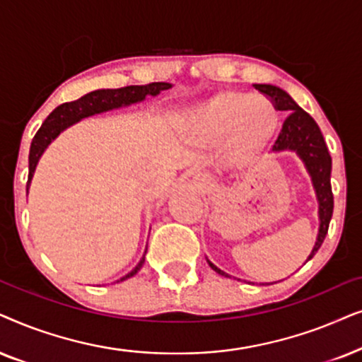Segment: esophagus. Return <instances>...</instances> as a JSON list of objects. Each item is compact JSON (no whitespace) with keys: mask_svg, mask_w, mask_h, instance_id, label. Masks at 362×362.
<instances>
[{"mask_svg":"<svg viewBox=\"0 0 362 362\" xmlns=\"http://www.w3.org/2000/svg\"><path fill=\"white\" fill-rule=\"evenodd\" d=\"M195 178H199V180H200V175H197V177H195Z\"/></svg>","mask_w":362,"mask_h":362,"instance_id":"34e87169","label":"esophagus"}]
</instances>
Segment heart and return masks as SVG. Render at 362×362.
Masks as SVG:
<instances>
[{
  "instance_id": "b5f03b06",
  "label": "heart",
  "mask_w": 362,
  "mask_h": 362,
  "mask_svg": "<svg viewBox=\"0 0 362 362\" xmlns=\"http://www.w3.org/2000/svg\"><path fill=\"white\" fill-rule=\"evenodd\" d=\"M278 110L268 99L238 90H221L197 105L187 120V136L200 146L226 142L230 162H252L278 129Z\"/></svg>"
}]
</instances>
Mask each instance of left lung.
I'll use <instances>...</instances> for the list:
<instances>
[{"label": "left lung", "mask_w": 362, "mask_h": 362, "mask_svg": "<svg viewBox=\"0 0 362 362\" xmlns=\"http://www.w3.org/2000/svg\"><path fill=\"white\" fill-rule=\"evenodd\" d=\"M255 89L267 95L272 100L276 110H285L288 117L283 122L281 132L273 146V152L281 151H293L298 153V157L305 162L308 173L311 175L313 187L316 190L317 202H320V231L313 252L308 259L315 257L317 250L325 242L329 221L332 216V209H334V199H332L331 190V156L327 151L322 134L306 110H303L291 95L285 93L283 89L276 88L272 84H255ZM306 259V262H308ZM211 269H215L218 274L228 276L220 268H216L214 263L209 262Z\"/></svg>", "instance_id": "1"}]
</instances>
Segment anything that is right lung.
<instances>
[{
	"label": "right lung",
	"mask_w": 362,
	"mask_h": 362,
	"mask_svg": "<svg viewBox=\"0 0 362 362\" xmlns=\"http://www.w3.org/2000/svg\"><path fill=\"white\" fill-rule=\"evenodd\" d=\"M170 88L172 84L168 83H151L146 86H127V88L120 89H99L83 95L81 99L72 100V103H64L57 105V107L47 115L46 120L41 125V129L36 132V136L31 142L30 175H28L26 192L30 189L33 173L36 170V165L37 162H40L42 152L46 151V147L49 146L64 129H67L72 124L79 122L81 119L89 117V115L105 112V110L110 109H119L122 107V105L141 103V100L147 98V95H157L160 94V90ZM144 262H146V255H144L141 262L137 263V267L134 268L131 273H127L125 276L120 278V281L134 276V274L142 268Z\"/></svg>",
	"instance_id": "add662e5"
}]
</instances>
